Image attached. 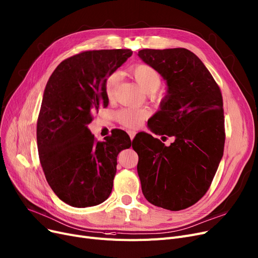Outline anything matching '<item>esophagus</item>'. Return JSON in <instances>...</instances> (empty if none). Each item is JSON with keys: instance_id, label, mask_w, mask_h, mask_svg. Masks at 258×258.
<instances>
[{"instance_id": "1", "label": "esophagus", "mask_w": 258, "mask_h": 258, "mask_svg": "<svg viewBox=\"0 0 258 258\" xmlns=\"http://www.w3.org/2000/svg\"><path fill=\"white\" fill-rule=\"evenodd\" d=\"M128 135H129V137H130V140L132 141L133 139H135V137H136V135H137V132L133 131V130H129V131H128Z\"/></svg>"}]
</instances>
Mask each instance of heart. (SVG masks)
<instances>
[{
	"mask_svg": "<svg viewBox=\"0 0 258 258\" xmlns=\"http://www.w3.org/2000/svg\"><path fill=\"white\" fill-rule=\"evenodd\" d=\"M129 73L132 78L136 80L137 84L141 87V89L149 94L154 93L162 84V78L159 72L153 67L146 63H139L131 67ZM118 81V73H113L108 77L105 85V92L109 99L114 97ZM148 115L149 112L146 109L123 108L116 112L115 117L121 126L135 129L140 127L142 122L148 117Z\"/></svg>",
	"mask_w": 258,
	"mask_h": 258,
	"instance_id": "1",
	"label": "heart"
}]
</instances>
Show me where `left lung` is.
Wrapping results in <instances>:
<instances>
[{
  "instance_id": "8db88e82",
  "label": "left lung",
  "mask_w": 258,
  "mask_h": 258,
  "mask_svg": "<svg viewBox=\"0 0 258 258\" xmlns=\"http://www.w3.org/2000/svg\"><path fill=\"white\" fill-rule=\"evenodd\" d=\"M139 56L168 86L161 110L148 126L156 135L176 138L168 147L147 133L133 140L142 191L156 207L185 210L207 194L223 156L221 91L202 61L186 48H145Z\"/></svg>"
}]
</instances>
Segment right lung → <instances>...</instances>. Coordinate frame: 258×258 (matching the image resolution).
I'll return each mask as SVG.
<instances>
[{"mask_svg": "<svg viewBox=\"0 0 258 258\" xmlns=\"http://www.w3.org/2000/svg\"><path fill=\"white\" fill-rule=\"evenodd\" d=\"M132 55L130 49L87 50L61 62L49 77L37 121L41 166L57 197L74 208L108 199L117 156L131 146L125 131L98 142L88 125L106 108L108 77Z\"/></svg>", "mask_w": 258, "mask_h": 258, "instance_id": "obj_1", "label": "right lung"}]
</instances>
